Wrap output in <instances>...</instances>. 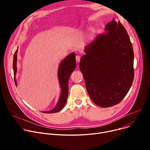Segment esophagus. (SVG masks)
Listing matches in <instances>:
<instances>
[{"label":"esophagus","mask_w":150,"mask_h":150,"mask_svg":"<svg viewBox=\"0 0 150 150\" xmlns=\"http://www.w3.org/2000/svg\"><path fill=\"white\" fill-rule=\"evenodd\" d=\"M80 60H81V56H79V55H77L76 56V60L77 61V62H80Z\"/></svg>","instance_id":"obj_1"}]
</instances>
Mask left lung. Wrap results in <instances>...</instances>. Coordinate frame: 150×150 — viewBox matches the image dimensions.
Instances as JSON below:
<instances>
[{
    "mask_svg": "<svg viewBox=\"0 0 150 150\" xmlns=\"http://www.w3.org/2000/svg\"><path fill=\"white\" fill-rule=\"evenodd\" d=\"M104 30L85 46L79 67L91 99L105 108L120 103L131 88L134 56L129 37L119 21L113 18Z\"/></svg>",
    "mask_w": 150,
    "mask_h": 150,
    "instance_id": "obj_1",
    "label": "left lung"
}]
</instances>
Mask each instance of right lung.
Listing matches in <instances>:
<instances>
[{"instance_id": "obj_1", "label": "right lung", "mask_w": 150, "mask_h": 150, "mask_svg": "<svg viewBox=\"0 0 150 150\" xmlns=\"http://www.w3.org/2000/svg\"><path fill=\"white\" fill-rule=\"evenodd\" d=\"M18 49L15 52L13 56V75L14 80L16 85H17V82L16 80V74L17 72L16 62H17V53ZM76 68V59H75V53H71L68 54L65 59L62 60L60 63L57 76L59 79V82L60 87V95L58 100V102L55 106V108L49 111L42 112L45 113H54L60 111L63 107L65 106L68 96V81L71 74L73 72Z\"/></svg>"}]
</instances>
